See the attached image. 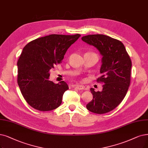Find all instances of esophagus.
Wrapping results in <instances>:
<instances>
[{
  "label": "esophagus",
  "instance_id": "1",
  "mask_svg": "<svg viewBox=\"0 0 148 148\" xmlns=\"http://www.w3.org/2000/svg\"><path fill=\"white\" fill-rule=\"evenodd\" d=\"M73 87H75L76 89H78V90H82L84 88V86H82V85H75L73 86Z\"/></svg>",
  "mask_w": 148,
  "mask_h": 148
}]
</instances>
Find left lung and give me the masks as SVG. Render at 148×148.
I'll use <instances>...</instances> for the list:
<instances>
[{"label": "left lung", "mask_w": 148, "mask_h": 148, "mask_svg": "<svg viewBox=\"0 0 148 148\" xmlns=\"http://www.w3.org/2000/svg\"><path fill=\"white\" fill-rule=\"evenodd\" d=\"M81 39L93 45L102 56L97 81L103 82L101 92L91 88L93 99L86 105L93 113H107L119 106L125 97L131 81V60L121 41L104 34H90Z\"/></svg>", "instance_id": "1"}]
</instances>
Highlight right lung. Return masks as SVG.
Returning a JSON list of instances; mask_svg holds the SVG:
<instances>
[{"label": "right lung", "instance_id": "add662e5", "mask_svg": "<svg viewBox=\"0 0 148 148\" xmlns=\"http://www.w3.org/2000/svg\"><path fill=\"white\" fill-rule=\"evenodd\" d=\"M80 36L50 34L31 41L23 49L17 61V84L34 109L49 111L61 105L69 86L64 81L58 84L50 81L49 71L62 61L68 49Z\"/></svg>", "mask_w": 148, "mask_h": 148}]
</instances>
